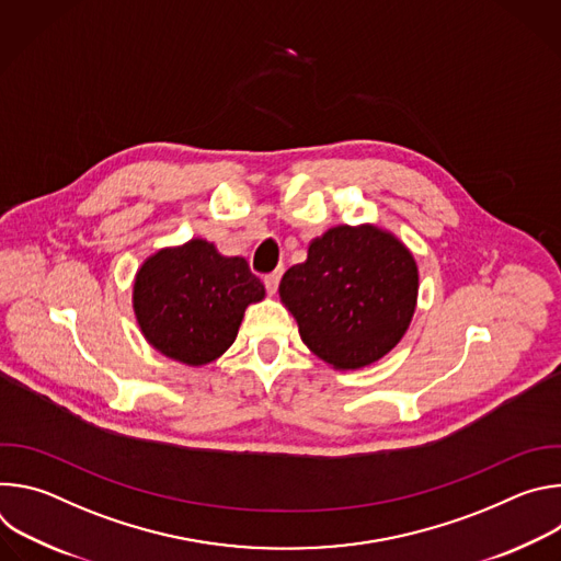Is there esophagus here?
Returning a JSON list of instances; mask_svg holds the SVG:
<instances>
[{
    "instance_id": "obj_1",
    "label": "esophagus",
    "mask_w": 561,
    "mask_h": 561,
    "mask_svg": "<svg viewBox=\"0 0 561 561\" xmlns=\"http://www.w3.org/2000/svg\"><path fill=\"white\" fill-rule=\"evenodd\" d=\"M279 279H282V271H275V273H271V275L264 277L266 290H268L271 295H275V290H277V286H279Z\"/></svg>"
}]
</instances>
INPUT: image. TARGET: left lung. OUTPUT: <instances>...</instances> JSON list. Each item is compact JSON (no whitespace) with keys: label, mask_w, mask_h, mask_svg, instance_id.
<instances>
[{"label":"left lung","mask_w":561,"mask_h":561,"mask_svg":"<svg viewBox=\"0 0 561 561\" xmlns=\"http://www.w3.org/2000/svg\"><path fill=\"white\" fill-rule=\"evenodd\" d=\"M417 264L399 239L377 226H335L290 266L279 297L301 342L337 370L364 368L404 337L417 304Z\"/></svg>","instance_id":"left-lung-1"}]
</instances>
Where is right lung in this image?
Segmentation results:
<instances>
[{"mask_svg": "<svg viewBox=\"0 0 561 561\" xmlns=\"http://www.w3.org/2000/svg\"><path fill=\"white\" fill-rule=\"evenodd\" d=\"M264 284L244 257H224L206 239L150 255L135 275L133 308L148 344L162 355L204 366L234 342L249 304Z\"/></svg>", "mask_w": 561, "mask_h": 561, "instance_id": "right-lung-1", "label": "right lung"}]
</instances>
